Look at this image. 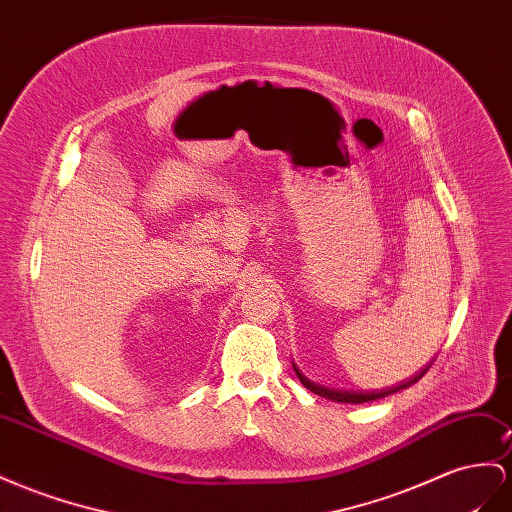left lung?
I'll return each instance as SVG.
<instances>
[{
	"instance_id": "8db88e82",
	"label": "left lung",
	"mask_w": 512,
	"mask_h": 512,
	"mask_svg": "<svg viewBox=\"0 0 512 512\" xmlns=\"http://www.w3.org/2000/svg\"><path fill=\"white\" fill-rule=\"evenodd\" d=\"M293 368H295V372H297L299 381H301L303 385H306V388H308L310 392L319 394V396H323V398H327V400H334V403H351V405L370 403V400L385 398L388 394H394V392H400V390H407V388H411L413 383H418V381L426 375V370H428V366H426V368H422V370L418 372V375H413L411 379H407V381H403V383H398V385H394V388H388V390H379V392H353V390H334V388H325V385H316V383H312L310 379L303 377L295 364H293Z\"/></svg>"
}]
</instances>
